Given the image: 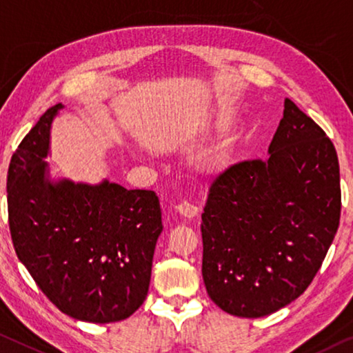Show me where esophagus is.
<instances>
[{"instance_id":"1","label":"esophagus","mask_w":353,"mask_h":353,"mask_svg":"<svg viewBox=\"0 0 353 353\" xmlns=\"http://www.w3.org/2000/svg\"><path fill=\"white\" fill-rule=\"evenodd\" d=\"M175 210L183 216V218H186V219H192L194 216H197V213H199V208L195 207L194 203L188 202V200H183V202L178 203Z\"/></svg>"}]
</instances>
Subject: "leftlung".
I'll use <instances>...</instances> for the list:
<instances>
[{
	"label": "left lung",
	"mask_w": 353,
	"mask_h": 353,
	"mask_svg": "<svg viewBox=\"0 0 353 353\" xmlns=\"http://www.w3.org/2000/svg\"><path fill=\"white\" fill-rule=\"evenodd\" d=\"M268 153L219 173L202 213L203 283L236 317L270 316L296 300L339 227L334 145L290 99Z\"/></svg>",
	"instance_id": "left-lung-1"
}]
</instances>
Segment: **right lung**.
I'll list each match as a JSON object with an SVG mask.
<instances>
[{"mask_svg": "<svg viewBox=\"0 0 353 353\" xmlns=\"http://www.w3.org/2000/svg\"><path fill=\"white\" fill-rule=\"evenodd\" d=\"M57 104L25 135L8 170V213L20 262L59 311L83 322L124 321L148 294L162 232L153 191L48 180Z\"/></svg>", "mask_w": 353, "mask_h": 353, "instance_id": "1", "label": "right lung"}]
</instances>
